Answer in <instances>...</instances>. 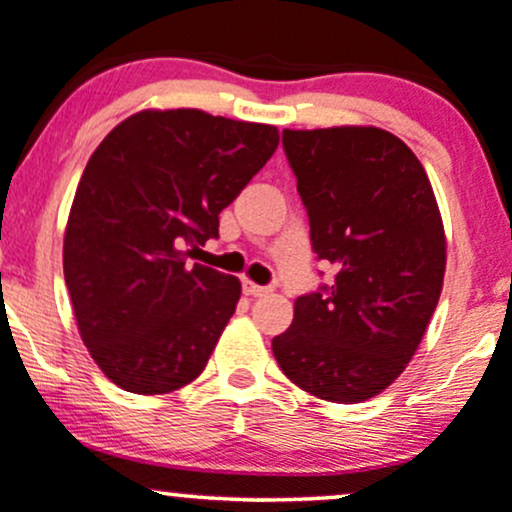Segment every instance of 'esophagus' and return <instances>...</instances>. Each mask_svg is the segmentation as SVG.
Wrapping results in <instances>:
<instances>
[{
	"instance_id": "esophagus-1",
	"label": "esophagus",
	"mask_w": 512,
	"mask_h": 512,
	"mask_svg": "<svg viewBox=\"0 0 512 512\" xmlns=\"http://www.w3.org/2000/svg\"><path fill=\"white\" fill-rule=\"evenodd\" d=\"M243 291L247 296H252V299H260V296L272 294V289H269V286H260V284H252V282H245Z\"/></svg>"
}]
</instances>
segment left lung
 Instances as JSON below:
<instances>
[{"label": "left lung", "instance_id": "8db88e82", "mask_svg": "<svg viewBox=\"0 0 512 512\" xmlns=\"http://www.w3.org/2000/svg\"><path fill=\"white\" fill-rule=\"evenodd\" d=\"M333 286L294 303L272 340L282 372L311 396L359 403L398 379L428 328L447 265L442 216L413 150L374 126L282 133Z\"/></svg>", "mask_w": 512, "mask_h": 512}]
</instances>
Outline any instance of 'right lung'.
<instances>
[{
	"mask_svg": "<svg viewBox=\"0 0 512 512\" xmlns=\"http://www.w3.org/2000/svg\"><path fill=\"white\" fill-rule=\"evenodd\" d=\"M279 145L267 123L199 109L138 111L84 167L63 269L77 328L123 391L155 396L204 372L240 299L238 277L187 265L218 213Z\"/></svg>",
	"mask_w": 512,
	"mask_h": 512,
	"instance_id": "add662e5",
	"label": "right lung"
}]
</instances>
